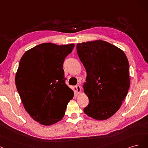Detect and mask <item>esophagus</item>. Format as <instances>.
I'll list each match as a JSON object with an SVG mask.
<instances>
[{"instance_id":"34e87169","label":"esophagus","mask_w":148,"mask_h":148,"mask_svg":"<svg viewBox=\"0 0 148 148\" xmlns=\"http://www.w3.org/2000/svg\"><path fill=\"white\" fill-rule=\"evenodd\" d=\"M76 88H77V92L78 94L80 93H81V87L79 85H76Z\"/></svg>"}]
</instances>
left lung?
<instances>
[{
    "mask_svg": "<svg viewBox=\"0 0 148 148\" xmlns=\"http://www.w3.org/2000/svg\"><path fill=\"white\" fill-rule=\"evenodd\" d=\"M76 49L87 72L83 88L89 104L84 112L96 120H106L120 109L127 95L128 59L121 49L101 40L80 43Z\"/></svg>",
    "mask_w": 148,
    "mask_h": 148,
    "instance_id": "8db88e82",
    "label": "left lung"
}]
</instances>
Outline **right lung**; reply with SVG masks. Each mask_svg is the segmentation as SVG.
<instances>
[{
    "label": "right lung",
    "mask_w": 148,
    "mask_h": 148,
    "mask_svg": "<svg viewBox=\"0 0 148 148\" xmlns=\"http://www.w3.org/2000/svg\"><path fill=\"white\" fill-rule=\"evenodd\" d=\"M74 44L43 43L27 50L20 61L15 84L25 110L40 124L60 121L74 92L66 85L63 64Z\"/></svg>",
    "instance_id": "1"
}]
</instances>
